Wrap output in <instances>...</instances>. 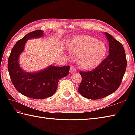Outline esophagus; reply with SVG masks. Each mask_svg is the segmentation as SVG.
Returning a JSON list of instances; mask_svg holds the SVG:
<instances>
[{"label": "esophagus", "mask_w": 135, "mask_h": 135, "mask_svg": "<svg viewBox=\"0 0 135 135\" xmlns=\"http://www.w3.org/2000/svg\"><path fill=\"white\" fill-rule=\"evenodd\" d=\"M76 72V68L74 67V66H71L70 67V73L72 74Z\"/></svg>", "instance_id": "1"}]
</instances>
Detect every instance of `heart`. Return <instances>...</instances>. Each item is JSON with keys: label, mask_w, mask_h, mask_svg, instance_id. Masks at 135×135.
I'll return each instance as SVG.
<instances>
[{"label": "heart", "mask_w": 135, "mask_h": 135, "mask_svg": "<svg viewBox=\"0 0 135 135\" xmlns=\"http://www.w3.org/2000/svg\"><path fill=\"white\" fill-rule=\"evenodd\" d=\"M69 49L73 53L79 54V65L85 69H91L99 65L107 51L103 42L88 35L75 37Z\"/></svg>", "instance_id": "obj_1"}]
</instances>
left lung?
<instances>
[{
    "instance_id": "left-lung-1",
    "label": "left lung",
    "mask_w": 135,
    "mask_h": 135,
    "mask_svg": "<svg viewBox=\"0 0 135 135\" xmlns=\"http://www.w3.org/2000/svg\"><path fill=\"white\" fill-rule=\"evenodd\" d=\"M104 35L108 42V56L92 71L79 73L82 79L78 91L89 99H102L117 90L127 68V61L122 45L109 33L104 32Z\"/></svg>"
}]
</instances>
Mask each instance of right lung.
I'll return each mask as SVG.
<instances>
[{
	"label": "right lung",
	"instance_id": "obj_1",
	"mask_svg": "<svg viewBox=\"0 0 135 135\" xmlns=\"http://www.w3.org/2000/svg\"><path fill=\"white\" fill-rule=\"evenodd\" d=\"M44 31L36 30L27 34L13 47L8 60V70L17 90L23 95L34 99H44L55 93L60 79L68 75L70 66H47L42 70L27 72L20 64V56L24 50L28 40L41 38Z\"/></svg>",
	"mask_w": 135,
	"mask_h": 135
}]
</instances>
